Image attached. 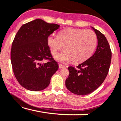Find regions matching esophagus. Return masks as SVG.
<instances>
[{"label":"esophagus","instance_id":"34e87169","mask_svg":"<svg viewBox=\"0 0 121 121\" xmlns=\"http://www.w3.org/2000/svg\"><path fill=\"white\" fill-rule=\"evenodd\" d=\"M65 67V66L62 65V64H59V68H64Z\"/></svg>","mask_w":121,"mask_h":121}]
</instances>
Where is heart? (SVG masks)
<instances>
[{"instance_id":"1","label":"heart","mask_w":121,"mask_h":121,"mask_svg":"<svg viewBox=\"0 0 121 121\" xmlns=\"http://www.w3.org/2000/svg\"><path fill=\"white\" fill-rule=\"evenodd\" d=\"M97 40L96 35L90 30L67 29L61 31L58 36H49L47 42L53 55L64 48V51L55 56L56 60L60 62L72 60L74 63H78L91 55Z\"/></svg>"}]
</instances>
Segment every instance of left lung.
<instances>
[{"label":"left lung","mask_w":121,"mask_h":121,"mask_svg":"<svg viewBox=\"0 0 121 121\" xmlns=\"http://www.w3.org/2000/svg\"><path fill=\"white\" fill-rule=\"evenodd\" d=\"M97 38V46L91 57L77 68L69 67V75L65 80L67 88L72 93L86 95L91 93L101 85L108 74L112 53L104 34L92 27Z\"/></svg>","instance_id":"8db88e82"}]
</instances>
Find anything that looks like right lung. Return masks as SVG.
I'll return each instance as SVG.
<instances>
[{
  "mask_svg": "<svg viewBox=\"0 0 121 121\" xmlns=\"http://www.w3.org/2000/svg\"><path fill=\"white\" fill-rule=\"evenodd\" d=\"M59 27L37 19L23 25L15 36L10 54L13 72L19 84L27 90L39 91L46 89L58 69L47 39ZM44 59L49 62L43 64Z\"/></svg>",
  "mask_w": 121,
  "mask_h": 121,
  "instance_id": "obj_1",
  "label": "right lung"
}]
</instances>
